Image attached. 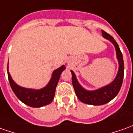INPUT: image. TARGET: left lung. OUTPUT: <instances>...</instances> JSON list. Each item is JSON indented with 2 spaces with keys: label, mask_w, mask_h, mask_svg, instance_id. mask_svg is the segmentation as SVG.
Segmentation results:
<instances>
[{
  "label": "left lung",
  "mask_w": 133,
  "mask_h": 133,
  "mask_svg": "<svg viewBox=\"0 0 133 133\" xmlns=\"http://www.w3.org/2000/svg\"><path fill=\"white\" fill-rule=\"evenodd\" d=\"M102 34L104 38L111 41L116 48V56H117V59L119 60V68L118 74L114 81L111 83L109 85L95 91H87L84 88H82L81 85L78 84L75 74L73 71H71L72 84L74 86L76 95L79 99V101H82L84 103L94 105L105 104L116 97L121 89L124 78L123 57L122 51L119 47V45L110 34L105 32L104 30H102Z\"/></svg>",
  "instance_id": "left-lung-1"
}]
</instances>
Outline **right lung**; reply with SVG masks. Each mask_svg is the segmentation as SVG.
I'll return each instance as SVG.
<instances>
[{"label": "right lung", "instance_id": "obj_1", "mask_svg": "<svg viewBox=\"0 0 133 133\" xmlns=\"http://www.w3.org/2000/svg\"><path fill=\"white\" fill-rule=\"evenodd\" d=\"M65 68V65H62L58 69L55 70L47 86L39 90L26 89L18 86L11 77L9 72L8 71V66L7 71L10 86L16 96L25 104L33 108H39L51 103L53 101L56 87L59 82L61 73Z\"/></svg>", "mask_w": 133, "mask_h": 133}]
</instances>
